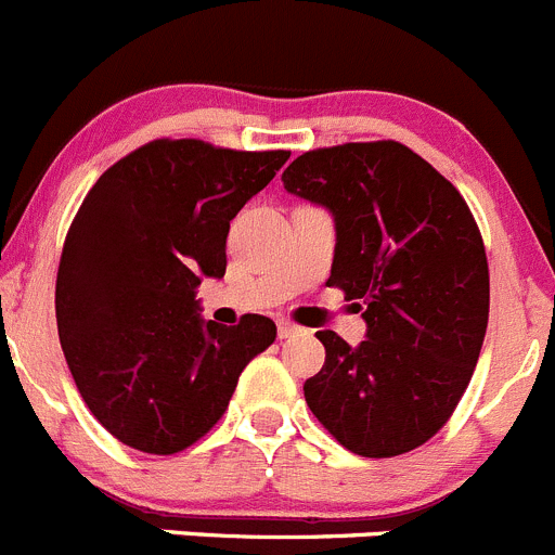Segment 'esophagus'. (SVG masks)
Instances as JSON below:
<instances>
[{
    "instance_id": "34e87169",
    "label": "esophagus",
    "mask_w": 555,
    "mask_h": 555,
    "mask_svg": "<svg viewBox=\"0 0 555 555\" xmlns=\"http://www.w3.org/2000/svg\"><path fill=\"white\" fill-rule=\"evenodd\" d=\"M279 339H289V336H295V334H301V325H295V323H289V320H279Z\"/></svg>"
}]
</instances>
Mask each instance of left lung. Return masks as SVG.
<instances>
[{
    "instance_id": "obj_1",
    "label": "left lung",
    "mask_w": 555,
    "mask_h": 555,
    "mask_svg": "<svg viewBox=\"0 0 555 555\" xmlns=\"http://www.w3.org/2000/svg\"><path fill=\"white\" fill-rule=\"evenodd\" d=\"M282 180L334 216L328 284L366 320L359 348L318 331L325 364L304 383L309 411L361 457L411 452L449 422L479 361L490 314L479 227L460 191L391 139L309 150Z\"/></svg>"
}]
</instances>
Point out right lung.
Here are the masks:
<instances>
[{"mask_svg": "<svg viewBox=\"0 0 555 555\" xmlns=\"http://www.w3.org/2000/svg\"><path fill=\"white\" fill-rule=\"evenodd\" d=\"M287 158L155 139L81 202L56 273V328L81 400L126 447L175 454L199 441L276 339L262 314L230 328L202 320L196 287L224 276L230 221Z\"/></svg>", "mask_w": 555, "mask_h": 555, "instance_id": "obj_1", "label": "right lung"}]
</instances>
